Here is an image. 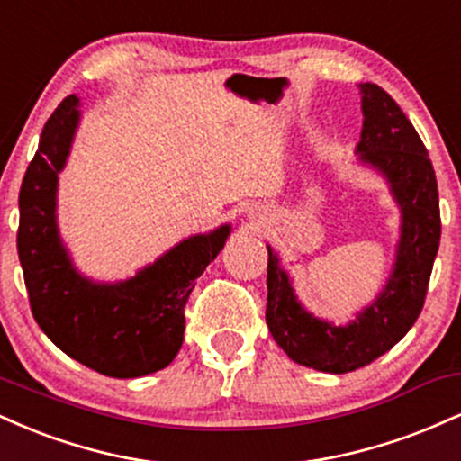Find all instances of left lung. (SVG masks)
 <instances>
[{
	"label": "left lung",
	"mask_w": 461,
	"mask_h": 461,
	"mask_svg": "<svg viewBox=\"0 0 461 461\" xmlns=\"http://www.w3.org/2000/svg\"><path fill=\"white\" fill-rule=\"evenodd\" d=\"M359 162L379 171L401 208V238L393 275L377 299L348 325L316 319L297 301L277 253L268 249L267 325L285 356L322 373H351L390 351L411 330L440 247V203L433 164L410 119L377 84H359Z\"/></svg>",
	"instance_id": "1"
}]
</instances>
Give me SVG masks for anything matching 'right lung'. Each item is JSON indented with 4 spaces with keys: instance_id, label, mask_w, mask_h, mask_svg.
Listing matches in <instances>:
<instances>
[{
    "instance_id": "1",
    "label": "right lung",
    "mask_w": 461,
    "mask_h": 461,
    "mask_svg": "<svg viewBox=\"0 0 461 461\" xmlns=\"http://www.w3.org/2000/svg\"><path fill=\"white\" fill-rule=\"evenodd\" d=\"M68 95L47 119L19 193L17 251L34 321L54 345L105 377L134 379L173 362L194 279L223 249L231 227L182 240L134 277L97 284L73 267L56 223L58 173L79 123Z\"/></svg>"
}]
</instances>
